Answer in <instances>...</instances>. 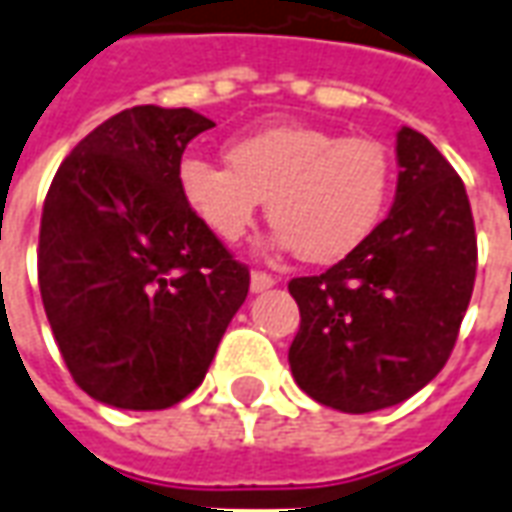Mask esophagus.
Here are the masks:
<instances>
[{
  "label": "esophagus",
  "mask_w": 512,
  "mask_h": 512,
  "mask_svg": "<svg viewBox=\"0 0 512 512\" xmlns=\"http://www.w3.org/2000/svg\"><path fill=\"white\" fill-rule=\"evenodd\" d=\"M274 285H277V277H271V274H266V271H252V280H249L252 293L268 291V288H274Z\"/></svg>",
  "instance_id": "obj_1"
}]
</instances>
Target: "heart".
I'll return each instance as SVG.
<instances>
[{
	"label": "heart",
	"instance_id": "1",
	"mask_svg": "<svg viewBox=\"0 0 512 512\" xmlns=\"http://www.w3.org/2000/svg\"><path fill=\"white\" fill-rule=\"evenodd\" d=\"M227 166L182 157L185 207L224 244L252 230L266 199L274 244L307 263H338L377 230L393 191V157L377 138L277 124L227 144Z\"/></svg>",
	"mask_w": 512,
	"mask_h": 512
}]
</instances>
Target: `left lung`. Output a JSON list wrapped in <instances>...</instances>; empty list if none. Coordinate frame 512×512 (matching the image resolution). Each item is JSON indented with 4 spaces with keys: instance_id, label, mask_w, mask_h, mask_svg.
Segmentation results:
<instances>
[{
    "instance_id": "1",
    "label": "left lung",
    "mask_w": 512,
    "mask_h": 512,
    "mask_svg": "<svg viewBox=\"0 0 512 512\" xmlns=\"http://www.w3.org/2000/svg\"><path fill=\"white\" fill-rule=\"evenodd\" d=\"M388 219L318 277H296V385L341 413L399 405L446 366L477 277L466 185L421 135L396 132Z\"/></svg>"
}]
</instances>
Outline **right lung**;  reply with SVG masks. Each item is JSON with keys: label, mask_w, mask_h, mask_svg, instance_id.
Listing matches in <instances>:
<instances>
[{"label": "right lung", "mask_w": 512, "mask_h": 512, "mask_svg": "<svg viewBox=\"0 0 512 512\" xmlns=\"http://www.w3.org/2000/svg\"><path fill=\"white\" fill-rule=\"evenodd\" d=\"M210 127L188 107L121 110L71 149L49 185L41 299L71 377L96 402H182L249 293V268L177 188L185 146Z\"/></svg>", "instance_id": "obj_1"}]
</instances>
